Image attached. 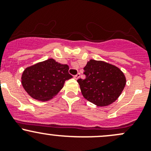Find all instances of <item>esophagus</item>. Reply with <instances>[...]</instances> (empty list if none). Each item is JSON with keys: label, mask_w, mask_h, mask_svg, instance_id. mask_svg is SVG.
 I'll list each match as a JSON object with an SVG mask.
<instances>
[{"label": "esophagus", "mask_w": 151, "mask_h": 151, "mask_svg": "<svg viewBox=\"0 0 151 151\" xmlns=\"http://www.w3.org/2000/svg\"><path fill=\"white\" fill-rule=\"evenodd\" d=\"M80 76H81V74H80V73L76 74V75L75 76H74V78L76 79V80H77V79H78L79 78H80Z\"/></svg>", "instance_id": "34e87169"}]
</instances>
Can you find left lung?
Wrapping results in <instances>:
<instances>
[{"label": "left lung", "mask_w": 151, "mask_h": 151, "mask_svg": "<svg viewBox=\"0 0 151 151\" xmlns=\"http://www.w3.org/2000/svg\"><path fill=\"white\" fill-rule=\"evenodd\" d=\"M85 79L77 81L85 99L97 106H107L121 95L126 84L119 68L104 61L90 59L83 68Z\"/></svg>", "instance_id": "8db88e82"}]
</instances>
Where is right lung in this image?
I'll list each match as a JSON object with an SVG mask.
<instances>
[{
  "mask_svg": "<svg viewBox=\"0 0 151 151\" xmlns=\"http://www.w3.org/2000/svg\"><path fill=\"white\" fill-rule=\"evenodd\" d=\"M69 66L53 59L28 67L21 76V83L27 93L39 101H47L58 95L65 81L72 78Z\"/></svg>",
  "mask_w": 151,
  "mask_h": 151,
  "instance_id": "right-lung-1",
  "label": "right lung"
}]
</instances>
